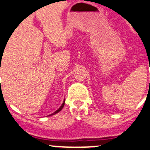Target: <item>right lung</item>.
Listing matches in <instances>:
<instances>
[{"mask_svg":"<svg viewBox=\"0 0 150 150\" xmlns=\"http://www.w3.org/2000/svg\"><path fill=\"white\" fill-rule=\"evenodd\" d=\"M64 105H65V99H64V100H63V104H62L61 105V106H60V108H59L58 109H57V110H56V111L55 112H54L53 114H50L49 116H52V115H54V114H57V113H58V112H60V110H62V109H63V108L64 107Z\"/></svg>","mask_w":150,"mask_h":150,"instance_id":"obj_1","label":"right lung"}]
</instances>
